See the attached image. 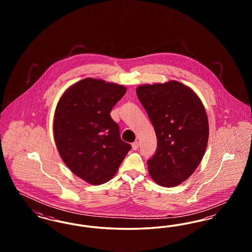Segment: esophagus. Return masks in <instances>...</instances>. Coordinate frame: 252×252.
Listing matches in <instances>:
<instances>
[{"label": "esophagus", "mask_w": 252, "mask_h": 252, "mask_svg": "<svg viewBox=\"0 0 252 252\" xmlns=\"http://www.w3.org/2000/svg\"><path fill=\"white\" fill-rule=\"evenodd\" d=\"M139 148V142H134L133 144H132V149L133 150H137Z\"/></svg>", "instance_id": "34e87169"}]
</instances>
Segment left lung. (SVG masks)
Here are the masks:
<instances>
[{
    "instance_id": "1",
    "label": "left lung",
    "mask_w": 252,
    "mask_h": 252,
    "mask_svg": "<svg viewBox=\"0 0 252 252\" xmlns=\"http://www.w3.org/2000/svg\"><path fill=\"white\" fill-rule=\"evenodd\" d=\"M156 132V153L147 160L157 184L175 187L199 165L208 144L209 123L199 97L191 88L172 80L136 90Z\"/></svg>"
}]
</instances>
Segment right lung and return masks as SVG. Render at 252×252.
<instances>
[{
  "mask_svg": "<svg viewBox=\"0 0 252 252\" xmlns=\"http://www.w3.org/2000/svg\"><path fill=\"white\" fill-rule=\"evenodd\" d=\"M126 93L123 85L85 78L60 97L54 116V138L61 158L90 184L108 182L131 149L109 113Z\"/></svg>",
  "mask_w": 252,
  "mask_h": 252,
  "instance_id": "right-lung-1",
  "label": "right lung"
}]
</instances>
